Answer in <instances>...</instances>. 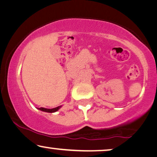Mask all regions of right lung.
I'll use <instances>...</instances> for the list:
<instances>
[{
    "mask_svg": "<svg viewBox=\"0 0 157 157\" xmlns=\"http://www.w3.org/2000/svg\"><path fill=\"white\" fill-rule=\"evenodd\" d=\"M60 108H61V105L58 106V107H56L55 108H52V109H49V108H39L38 109L40 110V111H42L48 112V113H54V112L57 111Z\"/></svg>",
    "mask_w": 157,
    "mask_h": 157,
    "instance_id": "add662e5",
    "label": "right lung"
}]
</instances>
